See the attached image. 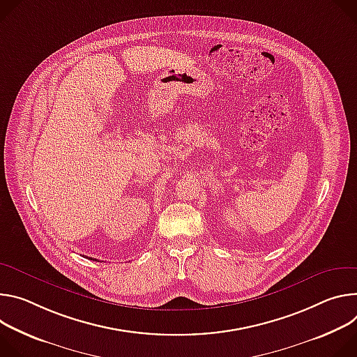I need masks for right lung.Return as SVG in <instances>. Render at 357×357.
<instances>
[{"mask_svg":"<svg viewBox=\"0 0 357 357\" xmlns=\"http://www.w3.org/2000/svg\"><path fill=\"white\" fill-rule=\"evenodd\" d=\"M91 259H92V258H91ZM93 261H96V259H93Z\"/></svg>","mask_w":357,"mask_h":357,"instance_id":"obj_1","label":"right lung"}]
</instances>
